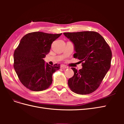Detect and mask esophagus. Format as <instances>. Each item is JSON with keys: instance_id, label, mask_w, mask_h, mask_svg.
<instances>
[{"instance_id": "esophagus-1", "label": "esophagus", "mask_w": 124, "mask_h": 124, "mask_svg": "<svg viewBox=\"0 0 124 124\" xmlns=\"http://www.w3.org/2000/svg\"><path fill=\"white\" fill-rule=\"evenodd\" d=\"M61 68L62 69H65L68 68V67L65 66V65H62V66H61Z\"/></svg>"}]
</instances>
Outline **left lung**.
<instances>
[{
  "label": "left lung",
  "mask_w": 124,
  "mask_h": 124,
  "mask_svg": "<svg viewBox=\"0 0 124 124\" xmlns=\"http://www.w3.org/2000/svg\"><path fill=\"white\" fill-rule=\"evenodd\" d=\"M63 35L73 43L74 57L83 62L82 69L72 68L74 76L68 80L69 87L78 94L91 93L98 88L110 68V47L95 31L64 32Z\"/></svg>",
  "instance_id": "left-lung-1"
}]
</instances>
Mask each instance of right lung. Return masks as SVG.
Returning <instances> with one entry per match:
<instances>
[{"label":"right lung","instance_id":"add662e5","mask_svg":"<svg viewBox=\"0 0 124 124\" xmlns=\"http://www.w3.org/2000/svg\"><path fill=\"white\" fill-rule=\"evenodd\" d=\"M42 32L25 35L14 52V68L21 82L32 91H42L52 84V75L60 65H50L44 58L50 52L51 44L61 36Z\"/></svg>","mask_w":124,"mask_h":124}]
</instances>
